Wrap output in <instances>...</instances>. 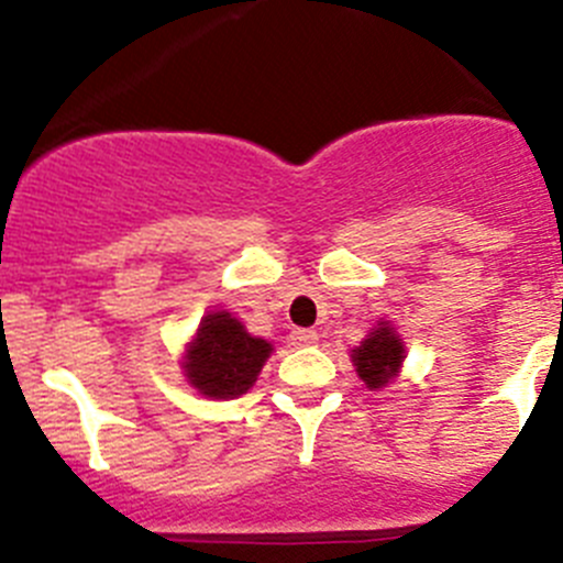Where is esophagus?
<instances>
[{
    "mask_svg": "<svg viewBox=\"0 0 563 563\" xmlns=\"http://www.w3.org/2000/svg\"><path fill=\"white\" fill-rule=\"evenodd\" d=\"M288 341H291L294 346H313V343L319 341V332H316V330H294L291 335H288Z\"/></svg>",
    "mask_w": 563,
    "mask_h": 563,
    "instance_id": "34e87169",
    "label": "esophagus"
}]
</instances>
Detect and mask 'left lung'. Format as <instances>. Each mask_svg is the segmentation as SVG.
Returning <instances> with one entry per match:
<instances>
[{
	"instance_id": "left-lung-1",
	"label": "left lung",
	"mask_w": 563,
	"mask_h": 563,
	"mask_svg": "<svg viewBox=\"0 0 563 563\" xmlns=\"http://www.w3.org/2000/svg\"><path fill=\"white\" fill-rule=\"evenodd\" d=\"M354 365H357L360 379L368 387H385L387 382L396 376L398 365L404 360L401 338L382 321L379 330L371 332L352 354Z\"/></svg>"
}]
</instances>
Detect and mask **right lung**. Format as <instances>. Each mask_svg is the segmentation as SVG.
Wrapping results in <instances>:
<instances>
[{
	"label": "right lung",
	"instance_id": "1",
	"mask_svg": "<svg viewBox=\"0 0 563 563\" xmlns=\"http://www.w3.org/2000/svg\"><path fill=\"white\" fill-rule=\"evenodd\" d=\"M269 352L272 346L264 338H253L242 321L220 310L200 321L184 368L203 396L239 398L253 387Z\"/></svg>",
	"mask_w": 563,
	"mask_h": 563
}]
</instances>
